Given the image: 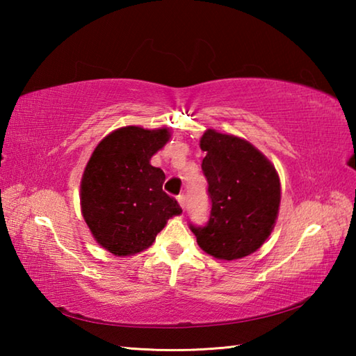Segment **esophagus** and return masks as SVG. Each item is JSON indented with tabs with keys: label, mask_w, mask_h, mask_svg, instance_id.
<instances>
[{
	"label": "esophagus",
	"mask_w": 356,
	"mask_h": 356,
	"mask_svg": "<svg viewBox=\"0 0 356 356\" xmlns=\"http://www.w3.org/2000/svg\"><path fill=\"white\" fill-rule=\"evenodd\" d=\"M177 202H179V205L182 207V209L185 208V195L184 194H179L177 195Z\"/></svg>",
	"instance_id": "esophagus-1"
}]
</instances>
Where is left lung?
Wrapping results in <instances>:
<instances>
[{"label": "left lung", "instance_id": "8db88e82", "mask_svg": "<svg viewBox=\"0 0 356 356\" xmlns=\"http://www.w3.org/2000/svg\"><path fill=\"white\" fill-rule=\"evenodd\" d=\"M202 171L208 180L211 214L205 226L190 225L199 246L220 260L255 252L270 236L278 216V174L266 157L237 136L207 130Z\"/></svg>", "mask_w": 356, "mask_h": 356}]
</instances>
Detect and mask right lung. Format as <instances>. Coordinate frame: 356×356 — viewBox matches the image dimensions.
Instances as JSON below:
<instances>
[{
    "label": "right lung",
    "mask_w": 356,
    "mask_h": 356,
    "mask_svg": "<svg viewBox=\"0 0 356 356\" xmlns=\"http://www.w3.org/2000/svg\"><path fill=\"white\" fill-rule=\"evenodd\" d=\"M166 128L122 127L97 143L81 180V209L95 240L125 257L149 248L182 208L162 190L165 172L149 159L170 140Z\"/></svg>",
    "instance_id": "obj_1"
}]
</instances>
